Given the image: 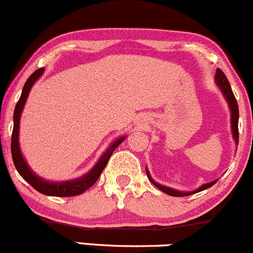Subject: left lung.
Returning <instances> with one entry per match:
<instances>
[{
	"mask_svg": "<svg viewBox=\"0 0 253 253\" xmlns=\"http://www.w3.org/2000/svg\"><path fill=\"white\" fill-rule=\"evenodd\" d=\"M215 83H216L217 87L219 88V91L222 92L223 97H224V99L226 100V103H228V106L230 108V113H231V119H230V123H231L232 137H233V140H235L236 145H238V118H239V114H238L237 100H236L235 95H233V93H232L231 86H230L228 79H226V77H225L224 73L222 72V70H219V69L216 70ZM146 172H147V177L149 178V181L152 182V183L154 184L156 188H159L160 190H162V191H164V193H166L167 195H170V196H175V197L188 196V195L200 193V191L206 190V189H208V188L212 187V185L215 184L217 181H218V178H217V180H213L211 182H208V183L202 184V185H201V187H198L197 189H195V190L182 191V190L174 189V188L167 187V185L160 184V183H158V182H155L154 180H153V177L150 176V174H149V171H148V168H146Z\"/></svg>",
	"mask_w": 253,
	"mask_h": 253,
	"instance_id": "obj_1",
	"label": "left lung"
}]
</instances>
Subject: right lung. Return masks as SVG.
Segmentation results:
<instances>
[{
	"label": "right lung",
	"mask_w": 253,
	"mask_h": 253,
	"mask_svg": "<svg viewBox=\"0 0 253 253\" xmlns=\"http://www.w3.org/2000/svg\"><path fill=\"white\" fill-rule=\"evenodd\" d=\"M44 73V68L38 69L35 71L33 75L28 78L25 82L22 89V94L20 97V100L17 101L14 112V128H12V135H11V156L12 161L16 169H17L18 174L28 182L31 187L35 188L41 194L47 195V196H57V197H69V196H76V195H81L92 187L97 180L100 176L101 171L106 167L108 160H110L112 153L116 150L118 146L126 139V135L119 136L118 139L111 142V145L107 147V149L101 154L100 158L97 161L91 170L86 174L83 175L81 177L73 178V180L68 181H47L45 178L38 176L28 162L25 161L23 154L21 152L20 147V121L22 112H23L24 105L27 103V99L30 93V89L33 87L35 83L41 78L42 75Z\"/></svg>",
	"instance_id": "1"
}]
</instances>
